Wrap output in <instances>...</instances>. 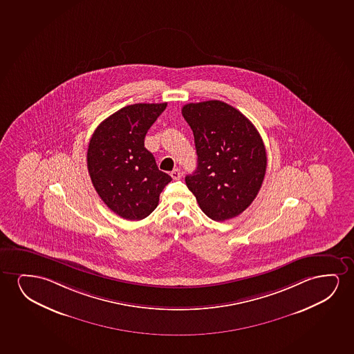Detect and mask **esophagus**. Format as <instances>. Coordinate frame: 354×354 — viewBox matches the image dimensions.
<instances>
[{
    "instance_id": "34e87169",
    "label": "esophagus",
    "mask_w": 354,
    "mask_h": 354,
    "mask_svg": "<svg viewBox=\"0 0 354 354\" xmlns=\"http://www.w3.org/2000/svg\"><path fill=\"white\" fill-rule=\"evenodd\" d=\"M170 176L174 180H179L180 178L183 176V173H181V170H180L179 168H175V169L170 173Z\"/></svg>"
}]
</instances>
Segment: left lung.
I'll list each match as a JSON object with an SVG mask.
<instances>
[{"mask_svg":"<svg viewBox=\"0 0 354 354\" xmlns=\"http://www.w3.org/2000/svg\"><path fill=\"white\" fill-rule=\"evenodd\" d=\"M183 116L194 131L197 169L185 178L203 213L225 221L255 199L267 167L266 149L252 122L220 100L189 102Z\"/></svg>","mask_w":354,"mask_h":354,"instance_id":"1","label":"left lung"}]
</instances>
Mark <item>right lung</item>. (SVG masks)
I'll use <instances>...</instances> for the list:
<instances>
[{
  "instance_id": "1",
  "label": "right lung",
  "mask_w": 354,
  "mask_h": 354,
  "mask_svg": "<svg viewBox=\"0 0 354 354\" xmlns=\"http://www.w3.org/2000/svg\"><path fill=\"white\" fill-rule=\"evenodd\" d=\"M165 107L167 102L123 107L104 120L89 141L87 167L93 186L102 202L127 220L149 216L171 180L158 169L144 144Z\"/></svg>"
}]
</instances>
